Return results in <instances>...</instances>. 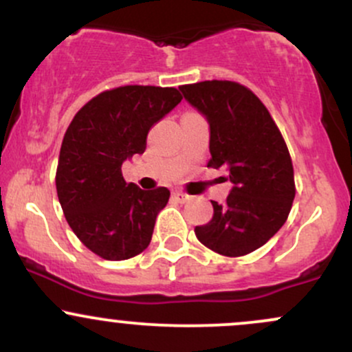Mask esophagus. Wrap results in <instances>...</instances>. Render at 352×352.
Segmentation results:
<instances>
[{
  "instance_id": "esophagus-1",
  "label": "esophagus",
  "mask_w": 352,
  "mask_h": 352,
  "mask_svg": "<svg viewBox=\"0 0 352 352\" xmlns=\"http://www.w3.org/2000/svg\"><path fill=\"white\" fill-rule=\"evenodd\" d=\"M172 199L175 201H179V204H187V201L190 200V195H187V193H184V192H173Z\"/></svg>"
}]
</instances>
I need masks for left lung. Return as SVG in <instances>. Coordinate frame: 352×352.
I'll return each mask as SVG.
<instances>
[{
	"instance_id": "8db88e82",
	"label": "left lung",
	"mask_w": 352,
	"mask_h": 352,
	"mask_svg": "<svg viewBox=\"0 0 352 352\" xmlns=\"http://www.w3.org/2000/svg\"><path fill=\"white\" fill-rule=\"evenodd\" d=\"M179 89L208 120V167L227 168L233 184L225 204L212 201V220L195 227V235L223 256H243L263 246L289 215L296 188L288 147L248 87L204 80Z\"/></svg>"
}]
</instances>
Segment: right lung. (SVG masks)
<instances>
[{"mask_svg": "<svg viewBox=\"0 0 352 352\" xmlns=\"http://www.w3.org/2000/svg\"><path fill=\"white\" fill-rule=\"evenodd\" d=\"M182 100L175 87L122 86L100 92L64 134L56 190L67 223L104 260H129L152 240L170 192L127 184L122 164L144 153L147 134Z\"/></svg>", "mask_w": 352, "mask_h": 352, "instance_id": "1", "label": "right lung"}]
</instances>
